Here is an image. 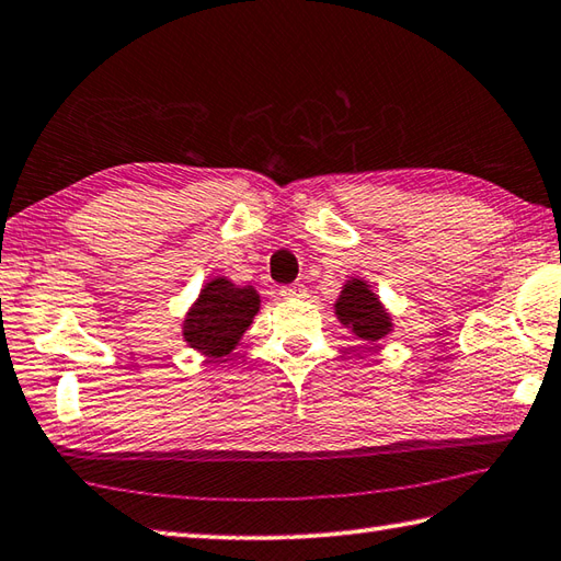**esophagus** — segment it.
<instances>
[{"label": "esophagus", "instance_id": "34e87169", "mask_svg": "<svg viewBox=\"0 0 561 561\" xmlns=\"http://www.w3.org/2000/svg\"><path fill=\"white\" fill-rule=\"evenodd\" d=\"M304 287L301 284H289V287H282L279 294L284 296V299H296V296H304Z\"/></svg>", "mask_w": 561, "mask_h": 561}]
</instances>
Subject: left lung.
Listing matches in <instances>:
<instances>
[{"label": "left lung", "mask_w": 561, "mask_h": 561, "mask_svg": "<svg viewBox=\"0 0 561 561\" xmlns=\"http://www.w3.org/2000/svg\"><path fill=\"white\" fill-rule=\"evenodd\" d=\"M333 309L337 321L365 343L375 345L393 333V316L367 279L350 277L340 289Z\"/></svg>", "instance_id": "8db88e82"}]
</instances>
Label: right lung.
<instances>
[{
	"mask_svg": "<svg viewBox=\"0 0 561 561\" xmlns=\"http://www.w3.org/2000/svg\"><path fill=\"white\" fill-rule=\"evenodd\" d=\"M257 311L260 294L255 287H238L236 282L218 274L204 284L196 301L184 313L182 337L204 357L221 359L238 347Z\"/></svg>",
	"mask_w": 561,
	"mask_h": 561,
	"instance_id": "add662e5",
	"label": "right lung"
}]
</instances>
